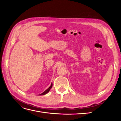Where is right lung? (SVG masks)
<instances>
[{
    "mask_svg": "<svg viewBox=\"0 0 121 121\" xmlns=\"http://www.w3.org/2000/svg\"><path fill=\"white\" fill-rule=\"evenodd\" d=\"M52 84H51V85H50V86L48 88V89H47L44 92H43L42 93H41V94H39V95H44V94H46V93H48L49 91V90H50V89L52 88Z\"/></svg>",
    "mask_w": 121,
    "mask_h": 121,
    "instance_id": "obj_1",
    "label": "right lung"
}]
</instances>
